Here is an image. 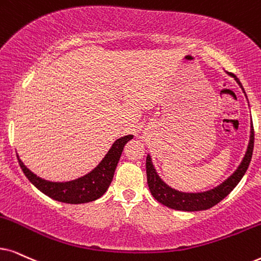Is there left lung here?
<instances>
[{"mask_svg":"<svg viewBox=\"0 0 261 261\" xmlns=\"http://www.w3.org/2000/svg\"><path fill=\"white\" fill-rule=\"evenodd\" d=\"M233 78L236 79L237 83L242 88V84L240 81L232 74ZM243 90V88H242ZM245 91V90H243ZM253 148H254V127L252 125V131H250V140L248 144V149L243 158V161L241 163L239 169L236 172L232 174L231 177L227 179L219 187L214 188V189L206 191V193H197V194H187V193H179V191L173 190L172 188L166 186L163 180L160 179L156 172H155L153 164L149 156H147L146 161V170H147V182L148 187L151 195L154 199L159 201L160 203L165 204V206L170 207V208L177 210V211H186V212H194V211H203L208 210L211 207L216 206L219 203L224 197H226L233 190L242 177L245 176L247 169H248L250 160H252L253 155Z\"/></svg>","mask_w":261,"mask_h":261,"instance_id":"1","label":"left lung"}]
</instances>
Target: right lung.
<instances>
[{"mask_svg": "<svg viewBox=\"0 0 261 261\" xmlns=\"http://www.w3.org/2000/svg\"><path fill=\"white\" fill-rule=\"evenodd\" d=\"M133 138V135L121 137L113 143L103 160L87 176L65 183H54L42 179L30 171L21 160L18 161L22 172L34 186L51 199L65 203H85L98 199L106 193L113 179L115 167L123 153L124 146Z\"/></svg>", "mask_w": 261, "mask_h": 261, "instance_id": "obj_1", "label": "right lung"}]
</instances>
